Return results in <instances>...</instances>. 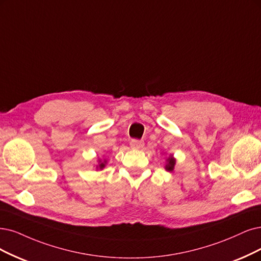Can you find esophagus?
<instances>
[{"label":"esophagus","instance_id":"obj_1","mask_svg":"<svg viewBox=\"0 0 261 261\" xmlns=\"http://www.w3.org/2000/svg\"><path fill=\"white\" fill-rule=\"evenodd\" d=\"M130 146L133 149H140L144 146V142L143 141H139V140H132L130 142Z\"/></svg>","mask_w":261,"mask_h":261}]
</instances>
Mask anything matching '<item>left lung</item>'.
Here are the masks:
<instances>
[{
  "label": "left lung",
  "instance_id": "obj_1",
  "mask_svg": "<svg viewBox=\"0 0 261 261\" xmlns=\"http://www.w3.org/2000/svg\"><path fill=\"white\" fill-rule=\"evenodd\" d=\"M175 165H176V159H175L174 157H173V155H170V156L166 159V166H165V169H166L167 171L172 172L173 170H174Z\"/></svg>",
  "mask_w": 261,
  "mask_h": 261
}]
</instances>
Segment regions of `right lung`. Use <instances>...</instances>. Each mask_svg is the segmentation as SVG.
Wrapping results in <instances>:
<instances>
[{"instance_id":"right-lung-1","label":"right lung","mask_w":261,"mask_h":261,"mask_svg":"<svg viewBox=\"0 0 261 261\" xmlns=\"http://www.w3.org/2000/svg\"><path fill=\"white\" fill-rule=\"evenodd\" d=\"M106 163H108V160H106V159H98V165H96L95 169L96 170H103L106 166Z\"/></svg>"}]
</instances>
